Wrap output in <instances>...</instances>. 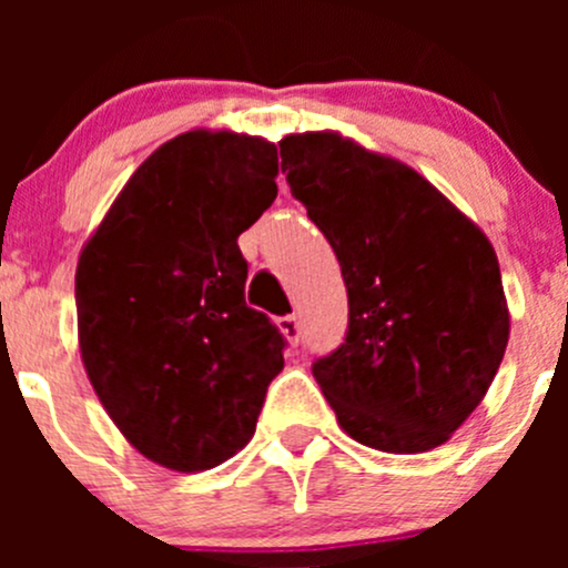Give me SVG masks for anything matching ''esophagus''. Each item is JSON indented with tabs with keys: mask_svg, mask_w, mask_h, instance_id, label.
<instances>
[{
	"mask_svg": "<svg viewBox=\"0 0 568 568\" xmlns=\"http://www.w3.org/2000/svg\"><path fill=\"white\" fill-rule=\"evenodd\" d=\"M277 329L283 332L285 341H288L291 346H296V343H300L302 326H300V318H296V316H283V318H277Z\"/></svg>",
	"mask_w": 568,
	"mask_h": 568,
	"instance_id": "esophagus-1",
	"label": "esophagus"
}]
</instances>
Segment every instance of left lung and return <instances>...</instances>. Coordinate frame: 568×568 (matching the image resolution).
Here are the masks:
<instances>
[{
    "label": "left lung",
    "mask_w": 568,
    "mask_h": 568,
    "mask_svg": "<svg viewBox=\"0 0 568 568\" xmlns=\"http://www.w3.org/2000/svg\"><path fill=\"white\" fill-rule=\"evenodd\" d=\"M280 156L348 291L346 341L313 363L337 423L385 454L448 443L508 346L495 247L420 173L337 131L283 136Z\"/></svg>",
    "instance_id": "8db88e82"
}]
</instances>
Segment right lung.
<instances>
[{
    "label": "right lung",
    "instance_id": "1",
    "mask_svg": "<svg viewBox=\"0 0 568 568\" xmlns=\"http://www.w3.org/2000/svg\"><path fill=\"white\" fill-rule=\"evenodd\" d=\"M277 145L186 131L129 178L77 266L79 352L145 459L200 473L255 434L283 332L244 302L239 236L274 203Z\"/></svg>",
    "mask_w": 568,
    "mask_h": 568
}]
</instances>
